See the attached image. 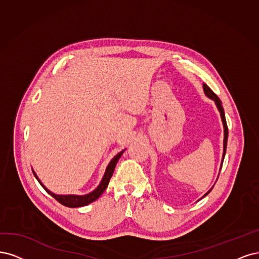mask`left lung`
<instances>
[{
    "mask_svg": "<svg viewBox=\"0 0 259 259\" xmlns=\"http://www.w3.org/2000/svg\"><path fill=\"white\" fill-rule=\"evenodd\" d=\"M203 90H204V94L206 97H208L210 99H212L213 101L216 104V107H218V110L220 111L221 114V118L223 121V126H224V151H223V158H222V165L224 162V158H225V154H226V147H227V140H228V127H227V122H226V118H225V112H224V108L222 106V101L220 100V98L216 96L213 91L211 90V88L208 87L206 84H203ZM222 165H221V169H222ZM214 187V186H213ZM213 187L207 191V193L203 196L205 197L207 194H210V191L213 189ZM202 197V198H203Z\"/></svg>",
    "mask_w": 259,
    "mask_h": 259,
    "instance_id": "left-lung-1",
    "label": "left lung"
}]
</instances>
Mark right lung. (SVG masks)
<instances>
[{
  "label": "right lung",
  "instance_id": "add662e5",
  "mask_svg": "<svg viewBox=\"0 0 259 259\" xmlns=\"http://www.w3.org/2000/svg\"><path fill=\"white\" fill-rule=\"evenodd\" d=\"M123 152H124V149H123V151H121L120 153H118L117 155H116V156L113 158V159L111 160V162L108 163V165L106 166L105 173H104L103 178H102V181H101V183H100V184H99V186H98L94 191H91V193H89V194H87V195H84V196H77V195H57V194H54V193H52L51 190H48V189L43 185V183H41V182L38 180L37 175L35 174L34 171H33V174L35 175L36 180L38 181L39 184H40L41 186H43V188L47 191V193H48L49 195H51V196H53L59 203L63 204L64 206H68V207L85 206V205H87V204H89V203H91V202L96 201V200L104 193V190L106 189V187H107V185H108V183H110V180H111V178H112V175H113V173H114L116 163H117V161L119 160V158L121 157V155H122Z\"/></svg>",
  "mask_w": 259,
  "mask_h": 259
}]
</instances>
